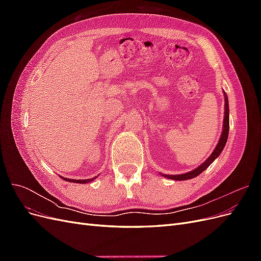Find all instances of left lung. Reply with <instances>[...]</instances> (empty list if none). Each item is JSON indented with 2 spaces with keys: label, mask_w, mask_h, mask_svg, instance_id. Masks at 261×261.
Returning a JSON list of instances; mask_svg holds the SVG:
<instances>
[{
  "label": "left lung",
  "mask_w": 261,
  "mask_h": 261,
  "mask_svg": "<svg viewBox=\"0 0 261 261\" xmlns=\"http://www.w3.org/2000/svg\"><path fill=\"white\" fill-rule=\"evenodd\" d=\"M224 101H225V113H224V122H223V132L222 135H221V138L219 140V143L216 147V149L213 150V152L211 155L206 160V162H203L200 167L195 169L194 171H191L188 173H185V174H179V175H167L164 174L163 176L171 178V179H175V180H184V179H189V178H194L196 176H198L200 173H202L204 170H206L209 165L215 161L217 158L220 155V153L222 152V150L226 144L227 136H228V127H230V121H228V100L226 93L224 92Z\"/></svg>",
  "instance_id": "8db88e82"
}]
</instances>
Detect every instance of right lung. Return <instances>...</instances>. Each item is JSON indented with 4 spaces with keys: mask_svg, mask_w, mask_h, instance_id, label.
Returning a JSON list of instances; mask_svg holds the SVG:
<instances>
[{
    "mask_svg": "<svg viewBox=\"0 0 261 261\" xmlns=\"http://www.w3.org/2000/svg\"><path fill=\"white\" fill-rule=\"evenodd\" d=\"M63 179H65L67 181H72V183H80V184H85V183H89V181H92L96 177H92V178H88V179H70V178H65V177H62Z\"/></svg>",
    "mask_w": 261,
    "mask_h": 261,
    "instance_id": "add662e5",
    "label": "right lung"
}]
</instances>
